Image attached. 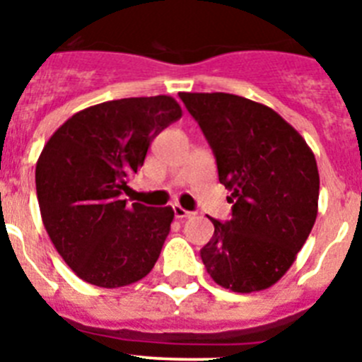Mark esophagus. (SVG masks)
<instances>
[{"label": "esophagus", "mask_w": 362, "mask_h": 362, "mask_svg": "<svg viewBox=\"0 0 362 362\" xmlns=\"http://www.w3.org/2000/svg\"><path fill=\"white\" fill-rule=\"evenodd\" d=\"M174 216L177 217V219H187V217L194 216V212H188V210H185L183 206H179V204H174Z\"/></svg>", "instance_id": "obj_1"}]
</instances>
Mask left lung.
Returning <instances> with one entry per match:
<instances>
[{
	"mask_svg": "<svg viewBox=\"0 0 362 362\" xmlns=\"http://www.w3.org/2000/svg\"><path fill=\"white\" fill-rule=\"evenodd\" d=\"M199 123L232 194V217L212 219L201 259L238 293L270 288L288 272L317 217L319 172L299 132L276 110L225 92H179Z\"/></svg>",
	"mask_w": 362,
	"mask_h": 362,
	"instance_id": "8db88e82",
	"label": "left lung"
}]
</instances>
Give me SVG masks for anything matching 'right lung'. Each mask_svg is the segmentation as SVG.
Listing matches in <instances>:
<instances>
[{
    "mask_svg": "<svg viewBox=\"0 0 362 362\" xmlns=\"http://www.w3.org/2000/svg\"><path fill=\"white\" fill-rule=\"evenodd\" d=\"M181 114L170 95L105 101L74 114L43 146L36 165L41 219L79 279L119 288L153 268L174 210L129 206L121 194L153 137Z\"/></svg>",
    "mask_w": 362,
    "mask_h": 362,
    "instance_id": "add662e5",
    "label": "right lung"
}]
</instances>
